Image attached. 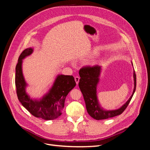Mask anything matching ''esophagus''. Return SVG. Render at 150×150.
Returning a JSON list of instances; mask_svg holds the SVG:
<instances>
[{
  "label": "esophagus",
  "mask_w": 150,
  "mask_h": 150,
  "mask_svg": "<svg viewBox=\"0 0 150 150\" xmlns=\"http://www.w3.org/2000/svg\"><path fill=\"white\" fill-rule=\"evenodd\" d=\"M79 79H80L79 77H78V76H75L74 77V79H75V81H76V83L77 84H78V83H79Z\"/></svg>",
  "instance_id": "34e87169"
}]
</instances>
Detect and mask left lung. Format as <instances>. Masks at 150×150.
I'll return each mask as SVG.
<instances>
[{"instance_id": "left-lung-1", "label": "left lung", "mask_w": 150, "mask_h": 150, "mask_svg": "<svg viewBox=\"0 0 150 150\" xmlns=\"http://www.w3.org/2000/svg\"><path fill=\"white\" fill-rule=\"evenodd\" d=\"M101 71V67L96 65L92 67H83L79 72L81 78L79 79V87L83 95L86 110H87L88 114L96 120H105L121 115L128 106L135 92L136 86H137V77H136L135 71L134 70L133 78L134 86L133 94L125 104L117 110L110 111L104 110L99 104L96 94L97 85L99 81Z\"/></svg>"}]
</instances>
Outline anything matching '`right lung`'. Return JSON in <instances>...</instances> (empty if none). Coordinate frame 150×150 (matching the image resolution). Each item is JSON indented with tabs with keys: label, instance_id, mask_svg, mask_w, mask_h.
I'll return each instance as SVG.
<instances>
[{
	"label": "right lung",
	"instance_id": "add662e5",
	"mask_svg": "<svg viewBox=\"0 0 150 150\" xmlns=\"http://www.w3.org/2000/svg\"><path fill=\"white\" fill-rule=\"evenodd\" d=\"M33 48L25 49L18 59L16 67L15 83L19 101L30 114L45 120L56 119L61 116L64 107L65 99L76 86L72 76L58 75L52 87L40 99H33L25 92L27 84L22 74V59L33 53Z\"/></svg>",
	"mask_w": 150,
	"mask_h": 150
}]
</instances>
